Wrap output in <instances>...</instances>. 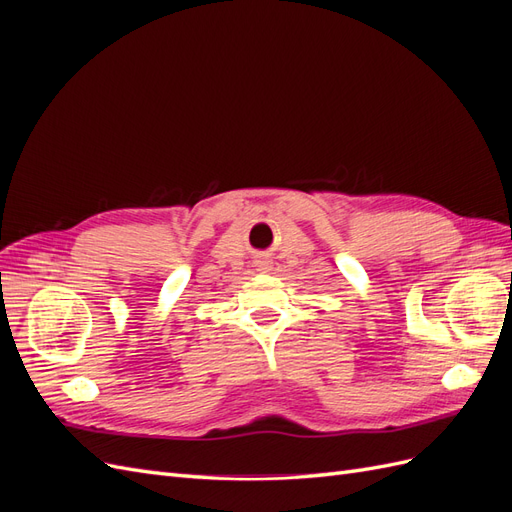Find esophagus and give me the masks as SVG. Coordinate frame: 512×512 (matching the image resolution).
Listing matches in <instances>:
<instances>
[{"label": "esophagus", "instance_id": "obj_1", "mask_svg": "<svg viewBox=\"0 0 512 512\" xmlns=\"http://www.w3.org/2000/svg\"><path fill=\"white\" fill-rule=\"evenodd\" d=\"M258 267H260L262 271H269V269H271V260H269L267 256H260V258H258Z\"/></svg>", "mask_w": 512, "mask_h": 512}]
</instances>
